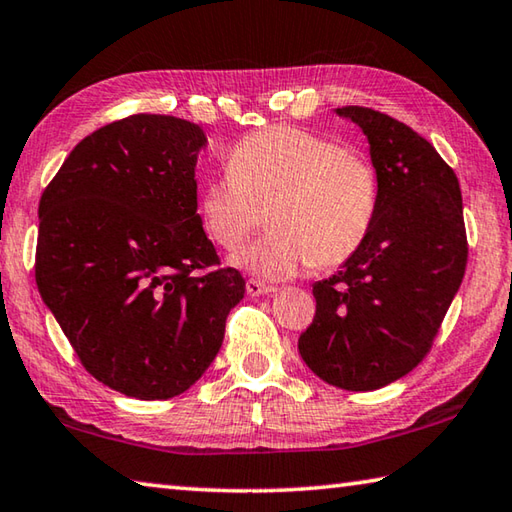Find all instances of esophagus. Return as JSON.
<instances>
[{"label":"esophagus","mask_w":512,"mask_h":512,"mask_svg":"<svg viewBox=\"0 0 512 512\" xmlns=\"http://www.w3.org/2000/svg\"><path fill=\"white\" fill-rule=\"evenodd\" d=\"M275 287H268V284L259 282V280H248L246 282V293L250 298H259V296H268V293H275Z\"/></svg>","instance_id":"obj_1"}]
</instances>
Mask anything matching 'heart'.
<instances>
[{"label":"heart","mask_w":512,"mask_h":512,"mask_svg":"<svg viewBox=\"0 0 512 512\" xmlns=\"http://www.w3.org/2000/svg\"><path fill=\"white\" fill-rule=\"evenodd\" d=\"M268 216L271 230L235 264L277 282L309 266H339L368 239L379 210L375 164L298 126H273L241 140L228 169L201 196V223L235 253Z\"/></svg>","instance_id":"heart-1"}]
</instances>
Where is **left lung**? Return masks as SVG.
I'll use <instances>...</instances> for the list:
<instances>
[{
    "label": "left lung",
    "instance_id": "obj_1",
    "mask_svg": "<svg viewBox=\"0 0 512 512\" xmlns=\"http://www.w3.org/2000/svg\"><path fill=\"white\" fill-rule=\"evenodd\" d=\"M370 144L379 210L341 271L314 284L316 316L298 350L314 375L345 391H377L427 357L467 264L454 169L402 121L345 106Z\"/></svg>",
    "mask_w": 512,
    "mask_h": 512
}]
</instances>
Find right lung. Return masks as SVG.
I'll return each instance as SVG.
<instances>
[{"label":"right lung","instance_id":"obj_1","mask_svg":"<svg viewBox=\"0 0 512 512\" xmlns=\"http://www.w3.org/2000/svg\"><path fill=\"white\" fill-rule=\"evenodd\" d=\"M201 126L131 115L74 146L40 198L36 284L83 368L137 400L185 393L221 350L246 280L196 201Z\"/></svg>","mask_w":512,"mask_h":512}]
</instances>
